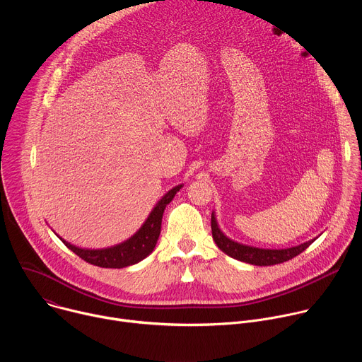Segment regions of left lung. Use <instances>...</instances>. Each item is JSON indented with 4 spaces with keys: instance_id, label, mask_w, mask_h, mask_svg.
I'll use <instances>...</instances> for the list:
<instances>
[{
    "instance_id": "8db88e82",
    "label": "left lung",
    "mask_w": 362,
    "mask_h": 362,
    "mask_svg": "<svg viewBox=\"0 0 362 362\" xmlns=\"http://www.w3.org/2000/svg\"><path fill=\"white\" fill-rule=\"evenodd\" d=\"M211 226H212L214 240L219 246L221 250H223L226 255L233 257V259H238V261H242V262H246L250 265H257V267H269V265L286 262V261L292 259V257L298 256L299 253H302L309 245L315 240V239L308 240L302 245L288 247V249H259V247L246 246V245L233 242L229 238H226L222 233V230L219 229L214 214H212Z\"/></svg>"
}]
</instances>
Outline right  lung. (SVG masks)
<instances>
[{
  "label": "right lung",
  "instance_id": "add662e5",
  "mask_svg": "<svg viewBox=\"0 0 362 362\" xmlns=\"http://www.w3.org/2000/svg\"><path fill=\"white\" fill-rule=\"evenodd\" d=\"M180 187L182 185L169 190L160 199V202L154 206V209L151 211V214L148 215L143 226L139 229V232H136V235H133L130 239H127L120 245H116L107 249L94 250V249H81L66 242L62 238L60 239L70 250H73L77 256L81 257L83 261L91 265H95L100 268H124V267L134 265L141 259H144L147 255L153 252L154 246H156L160 235L162 218L166 209V204L172 202V199L180 190Z\"/></svg>",
  "mask_w": 362,
  "mask_h": 362
}]
</instances>
